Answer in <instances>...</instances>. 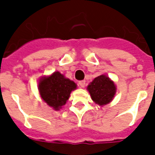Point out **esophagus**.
<instances>
[{"mask_svg": "<svg viewBox=\"0 0 155 155\" xmlns=\"http://www.w3.org/2000/svg\"><path fill=\"white\" fill-rule=\"evenodd\" d=\"M79 86H80V87H81V88L84 87L85 80H81V81H80V82H79Z\"/></svg>", "mask_w": 155, "mask_h": 155, "instance_id": "obj_1", "label": "esophagus"}]
</instances>
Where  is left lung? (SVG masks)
I'll return each instance as SVG.
<instances>
[{
  "label": "left lung",
  "instance_id": "1",
  "mask_svg": "<svg viewBox=\"0 0 155 155\" xmlns=\"http://www.w3.org/2000/svg\"><path fill=\"white\" fill-rule=\"evenodd\" d=\"M87 90L95 104L104 106L113 101L117 92V86L110 78L101 75L95 78L87 85Z\"/></svg>",
  "mask_w": 155,
  "mask_h": 155
}]
</instances>
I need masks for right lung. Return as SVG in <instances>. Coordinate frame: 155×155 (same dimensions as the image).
<instances>
[{"label":"right lung","mask_w":155,"mask_h":155,"mask_svg":"<svg viewBox=\"0 0 155 155\" xmlns=\"http://www.w3.org/2000/svg\"><path fill=\"white\" fill-rule=\"evenodd\" d=\"M76 87L77 85L74 81L66 78L59 71L42 76L38 84L41 99L56 111L59 110L67 103L71 92Z\"/></svg>","instance_id":"obj_1"}]
</instances>
